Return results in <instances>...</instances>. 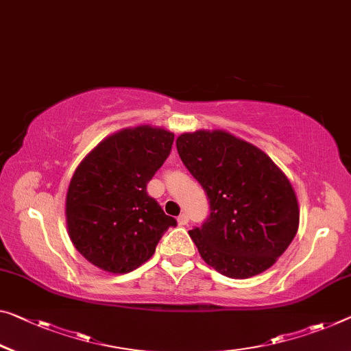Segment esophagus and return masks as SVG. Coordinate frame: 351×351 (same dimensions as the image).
I'll use <instances>...</instances> for the list:
<instances>
[{
    "mask_svg": "<svg viewBox=\"0 0 351 351\" xmlns=\"http://www.w3.org/2000/svg\"><path fill=\"white\" fill-rule=\"evenodd\" d=\"M177 223H179L180 226H186L188 224V215L186 213H182L179 218H177Z\"/></svg>",
    "mask_w": 351,
    "mask_h": 351,
    "instance_id": "1",
    "label": "esophagus"
}]
</instances>
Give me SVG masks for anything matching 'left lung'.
<instances>
[{"label": "left lung", "instance_id": "left-lung-1", "mask_svg": "<svg viewBox=\"0 0 351 351\" xmlns=\"http://www.w3.org/2000/svg\"><path fill=\"white\" fill-rule=\"evenodd\" d=\"M176 144L210 201L206 223L188 232L204 262L232 279L273 267L300 226L287 176L263 150L226 130L182 133Z\"/></svg>", "mask_w": 351, "mask_h": 351}]
</instances>
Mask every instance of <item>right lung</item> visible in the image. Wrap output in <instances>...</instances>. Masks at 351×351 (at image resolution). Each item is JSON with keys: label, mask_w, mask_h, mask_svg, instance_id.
Segmentation results:
<instances>
[{"label": "right lung", "mask_w": 351, "mask_h": 351, "mask_svg": "<svg viewBox=\"0 0 351 351\" xmlns=\"http://www.w3.org/2000/svg\"><path fill=\"white\" fill-rule=\"evenodd\" d=\"M174 133L161 127L122 128L82 160L69 183L66 223L73 246L108 273H130L154 256L176 219L147 194L171 152Z\"/></svg>", "instance_id": "right-lung-1"}]
</instances>
